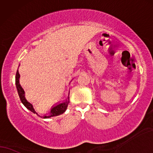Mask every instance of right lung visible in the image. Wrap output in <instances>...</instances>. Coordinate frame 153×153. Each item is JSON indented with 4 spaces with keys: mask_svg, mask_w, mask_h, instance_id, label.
Listing matches in <instances>:
<instances>
[{
    "mask_svg": "<svg viewBox=\"0 0 153 153\" xmlns=\"http://www.w3.org/2000/svg\"><path fill=\"white\" fill-rule=\"evenodd\" d=\"M19 77H20V75L19 73V71L17 70V73H16V77H15V83H16V87H17V89L18 94H19V98H20V100H21L22 103H23V104L24 105V106H25L26 108L28 109L31 112H33V113L37 114L38 115V113H36V112L35 111V110H34V108H33V105L30 103L28 102V101H27V100L26 99L25 95H24V89L19 84ZM68 103H69V97H68V99H67L66 100L64 101V102L59 103V104L56 105H54V107H52V109H51L50 113L49 114V115L43 116L42 117L50 118L51 117H54V116H57V115H62V113H64V112L66 111Z\"/></svg>",
    "mask_w": 153,
    "mask_h": 153,
    "instance_id": "obj_1",
    "label": "right lung"
}]
</instances>
